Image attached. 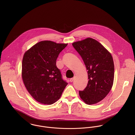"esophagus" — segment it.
Instances as JSON below:
<instances>
[{
  "label": "esophagus",
  "mask_w": 135,
  "mask_h": 135,
  "mask_svg": "<svg viewBox=\"0 0 135 135\" xmlns=\"http://www.w3.org/2000/svg\"><path fill=\"white\" fill-rule=\"evenodd\" d=\"M74 79H75V77H73V78H71L70 80V81H71V82H73V81L74 80Z\"/></svg>",
  "instance_id": "obj_1"
}]
</instances>
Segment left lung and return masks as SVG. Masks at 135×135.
Returning a JSON list of instances; mask_svg holds the SVG:
<instances>
[{"mask_svg": "<svg viewBox=\"0 0 135 135\" xmlns=\"http://www.w3.org/2000/svg\"><path fill=\"white\" fill-rule=\"evenodd\" d=\"M72 45L88 71V84L84 90L79 91V96L87 104H96L107 96L112 87L114 76L112 56L94 39L87 38Z\"/></svg>", "mask_w": 135, "mask_h": 135, "instance_id": "obj_1", "label": "left lung"}]
</instances>
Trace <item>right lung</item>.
<instances>
[{
    "label": "right lung",
    "mask_w": 135,
    "mask_h": 135,
    "mask_svg": "<svg viewBox=\"0 0 135 135\" xmlns=\"http://www.w3.org/2000/svg\"><path fill=\"white\" fill-rule=\"evenodd\" d=\"M67 45L41 41L24 55L22 65L23 83L30 95L40 103L56 102L68 85L56 66L59 54Z\"/></svg>",
    "instance_id": "right-lung-1"
}]
</instances>
